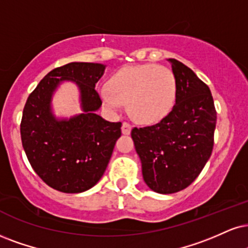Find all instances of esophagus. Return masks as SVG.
Returning a JSON list of instances; mask_svg holds the SVG:
<instances>
[{"mask_svg": "<svg viewBox=\"0 0 248 248\" xmlns=\"http://www.w3.org/2000/svg\"><path fill=\"white\" fill-rule=\"evenodd\" d=\"M131 130H132V126H131L129 123L124 122V123L122 124V133L125 134V136L130 134L131 133Z\"/></svg>", "mask_w": 248, "mask_h": 248, "instance_id": "obj_1", "label": "esophagus"}]
</instances>
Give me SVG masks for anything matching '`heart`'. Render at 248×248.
<instances>
[{"mask_svg":"<svg viewBox=\"0 0 248 248\" xmlns=\"http://www.w3.org/2000/svg\"><path fill=\"white\" fill-rule=\"evenodd\" d=\"M103 105L119 111L124 103L134 121L151 125L163 121L173 109L177 99V80L166 66L146 63L119 69L100 92Z\"/></svg>","mask_w":248,"mask_h":248,"instance_id":"1","label":"heart"}]
</instances>
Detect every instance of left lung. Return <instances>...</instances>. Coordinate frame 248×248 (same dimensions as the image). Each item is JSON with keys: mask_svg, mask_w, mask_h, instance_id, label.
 I'll return each instance as SVG.
<instances>
[{"mask_svg": "<svg viewBox=\"0 0 248 248\" xmlns=\"http://www.w3.org/2000/svg\"><path fill=\"white\" fill-rule=\"evenodd\" d=\"M171 64L177 80L173 109L160 123L131 131L152 191L171 194L187 187L212 155L216 110L209 87L185 64Z\"/></svg>", "mask_w": 248, "mask_h": 248, "instance_id": "1", "label": "left lung"}]
</instances>
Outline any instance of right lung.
Segmentation results:
<instances>
[{
    "label": "right lung",
    "instance_id": "1",
    "mask_svg": "<svg viewBox=\"0 0 248 248\" xmlns=\"http://www.w3.org/2000/svg\"><path fill=\"white\" fill-rule=\"evenodd\" d=\"M105 64L72 62L54 69L39 82L24 107L23 148L36 175L64 193H81L97 184L108 166L122 123L96 114L102 106L95 91ZM64 82L79 91L80 114L56 116L52 96Z\"/></svg>",
    "mask_w": 248,
    "mask_h": 248
}]
</instances>
